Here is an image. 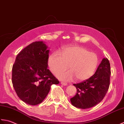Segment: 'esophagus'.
Segmentation results:
<instances>
[{
  "label": "esophagus",
  "instance_id": "esophagus-1",
  "mask_svg": "<svg viewBox=\"0 0 124 124\" xmlns=\"http://www.w3.org/2000/svg\"><path fill=\"white\" fill-rule=\"evenodd\" d=\"M60 83H61V84L63 85H67V83L64 82H60Z\"/></svg>",
  "mask_w": 124,
  "mask_h": 124
}]
</instances>
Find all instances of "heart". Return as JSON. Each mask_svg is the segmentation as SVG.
I'll return each instance as SVG.
<instances>
[{"label":"heart","mask_w":124,"mask_h":124,"mask_svg":"<svg viewBox=\"0 0 124 124\" xmlns=\"http://www.w3.org/2000/svg\"><path fill=\"white\" fill-rule=\"evenodd\" d=\"M98 64V58L95 53L79 46H67L50 54L47 60L49 69L57 75L66 69L69 65L70 70L58 75L64 81H70L76 78L77 80H85L94 74Z\"/></svg>","instance_id":"b5f03b06"}]
</instances>
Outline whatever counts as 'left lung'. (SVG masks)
<instances>
[{"label": "left lung", "mask_w": 124, "mask_h": 124, "mask_svg": "<svg viewBox=\"0 0 124 124\" xmlns=\"http://www.w3.org/2000/svg\"><path fill=\"white\" fill-rule=\"evenodd\" d=\"M110 75V62L104 58L93 76L80 83L73 84L77 89V93L70 98L72 104L76 108L85 109L101 102L108 89Z\"/></svg>", "instance_id": "left-lung-1"}]
</instances>
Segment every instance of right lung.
I'll list each match as a JSON object with an SVG mask.
<instances>
[{
    "label": "right lung",
    "mask_w": 124,
    "mask_h": 124,
    "mask_svg": "<svg viewBox=\"0 0 124 124\" xmlns=\"http://www.w3.org/2000/svg\"><path fill=\"white\" fill-rule=\"evenodd\" d=\"M47 49L43 42L32 43L18 54L13 65V85L18 97L28 104H40L51 85L59 83L47 69Z\"/></svg>",
    "instance_id": "1"
}]
</instances>
